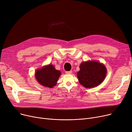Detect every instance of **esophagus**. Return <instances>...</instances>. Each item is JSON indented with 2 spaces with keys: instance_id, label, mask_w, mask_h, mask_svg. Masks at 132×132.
I'll use <instances>...</instances> for the list:
<instances>
[{
  "instance_id": "1",
  "label": "esophagus",
  "mask_w": 132,
  "mask_h": 132,
  "mask_svg": "<svg viewBox=\"0 0 132 132\" xmlns=\"http://www.w3.org/2000/svg\"><path fill=\"white\" fill-rule=\"evenodd\" d=\"M72 71H66V73L67 74H72Z\"/></svg>"
}]
</instances>
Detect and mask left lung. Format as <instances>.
Instances as JSON below:
<instances>
[{
  "instance_id": "8db88e82",
  "label": "left lung",
  "mask_w": 132,
  "mask_h": 132,
  "mask_svg": "<svg viewBox=\"0 0 132 132\" xmlns=\"http://www.w3.org/2000/svg\"><path fill=\"white\" fill-rule=\"evenodd\" d=\"M77 77L80 84L87 88L100 85L106 75L105 65L96 61L89 60L82 62Z\"/></svg>"
}]
</instances>
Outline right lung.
Returning <instances> with one entry per match:
<instances>
[{"mask_svg":"<svg viewBox=\"0 0 132 132\" xmlns=\"http://www.w3.org/2000/svg\"><path fill=\"white\" fill-rule=\"evenodd\" d=\"M60 75V71L55 70L53 65L49 64L37 70L35 78L42 86L51 88L56 85Z\"/></svg>","mask_w":132,"mask_h":132,"instance_id":"right-lung-1","label":"right lung"}]
</instances>
